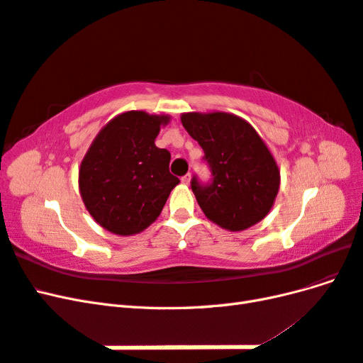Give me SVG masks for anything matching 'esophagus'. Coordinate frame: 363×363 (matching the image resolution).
<instances>
[{
	"label": "esophagus",
	"mask_w": 363,
	"mask_h": 363,
	"mask_svg": "<svg viewBox=\"0 0 363 363\" xmlns=\"http://www.w3.org/2000/svg\"><path fill=\"white\" fill-rule=\"evenodd\" d=\"M182 183L183 184H189L191 183V174H186L184 177H182Z\"/></svg>",
	"instance_id": "1"
}]
</instances>
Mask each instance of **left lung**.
Returning a JSON list of instances; mask_svg holds the SVG:
<instances>
[{"instance_id": "1", "label": "left lung", "mask_w": 363, "mask_h": 363, "mask_svg": "<svg viewBox=\"0 0 363 363\" xmlns=\"http://www.w3.org/2000/svg\"><path fill=\"white\" fill-rule=\"evenodd\" d=\"M180 119L212 168L211 184L201 186L192 179L204 215L228 232H242L260 223L276 201L280 169L255 127L227 112H188Z\"/></svg>"}]
</instances>
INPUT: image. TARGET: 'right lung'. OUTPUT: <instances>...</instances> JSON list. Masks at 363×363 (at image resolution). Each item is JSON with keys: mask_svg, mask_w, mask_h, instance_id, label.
I'll use <instances>...</instances> for the list:
<instances>
[{"mask_svg": "<svg viewBox=\"0 0 363 363\" xmlns=\"http://www.w3.org/2000/svg\"><path fill=\"white\" fill-rule=\"evenodd\" d=\"M168 115L128 111L95 136L79 169V189L95 223L119 236H133L160 215L180 183L169 172L171 155L155 140Z\"/></svg>", "mask_w": 363, "mask_h": 363, "instance_id": "obj_1", "label": "right lung"}]
</instances>
